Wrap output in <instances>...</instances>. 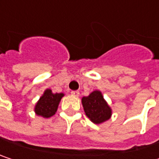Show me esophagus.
I'll return each mask as SVG.
<instances>
[{
    "label": "esophagus",
    "mask_w": 159,
    "mask_h": 159,
    "mask_svg": "<svg viewBox=\"0 0 159 159\" xmlns=\"http://www.w3.org/2000/svg\"><path fill=\"white\" fill-rule=\"evenodd\" d=\"M71 94H72V96H74V97H79V95H80V93H79V91H72L71 92Z\"/></svg>",
    "instance_id": "1"
}]
</instances>
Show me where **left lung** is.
Returning <instances> with one entry per match:
<instances>
[{
    "instance_id": "obj_1",
    "label": "left lung",
    "mask_w": 159,
    "mask_h": 159,
    "mask_svg": "<svg viewBox=\"0 0 159 159\" xmlns=\"http://www.w3.org/2000/svg\"><path fill=\"white\" fill-rule=\"evenodd\" d=\"M82 105L85 115L95 124H101L111 118L112 110L99 90H95L87 97H83Z\"/></svg>"
}]
</instances>
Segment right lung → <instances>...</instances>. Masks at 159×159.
<instances>
[{"instance_id": "right-lung-1", "label": "right lung", "mask_w": 159, "mask_h": 159, "mask_svg": "<svg viewBox=\"0 0 159 159\" xmlns=\"http://www.w3.org/2000/svg\"><path fill=\"white\" fill-rule=\"evenodd\" d=\"M63 96V93H53L51 89H46L35 105V113L43 118H50L58 110Z\"/></svg>"}]
</instances>
